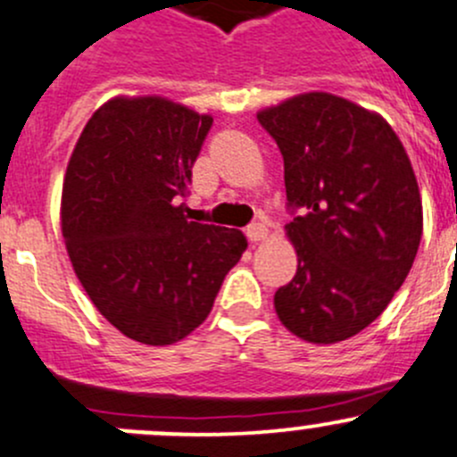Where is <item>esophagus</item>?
Instances as JSON below:
<instances>
[{"label":"esophagus","mask_w":457,"mask_h":457,"mask_svg":"<svg viewBox=\"0 0 457 457\" xmlns=\"http://www.w3.org/2000/svg\"><path fill=\"white\" fill-rule=\"evenodd\" d=\"M245 237L250 238V243H259V241H263V238H268V225L261 223V220H256V223L247 225Z\"/></svg>","instance_id":"1"}]
</instances>
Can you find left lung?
I'll list each match as a JSON object with an SVG mask.
<instances>
[{
    "mask_svg": "<svg viewBox=\"0 0 457 457\" xmlns=\"http://www.w3.org/2000/svg\"><path fill=\"white\" fill-rule=\"evenodd\" d=\"M283 156L296 274L274 295L292 335L337 344L391 303L418 254L422 198L404 145L373 111L312 91L256 113Z\"/></svg>",
    "mask_w": 457,
    "mask_h": 457,
    "instance_id": "1",
    "label": "left lung"
}]
</instances>
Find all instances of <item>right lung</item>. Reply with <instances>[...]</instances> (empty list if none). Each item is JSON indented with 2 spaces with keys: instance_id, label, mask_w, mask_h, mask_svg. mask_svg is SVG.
<instances>
[{
  "instance_id": "add662e5",
  "label": "right lung",
  "mask_w": 457,
  "mask_h": 457,
  "mask_svg": "<svg viewBox=\"0 0 457 457\" xmlns=\"http://www.w3.org/2000/svg\"><path fill=\"white\" fill-rule=\"evenodd\" d=\"M212 116L167 97H113L84 127L62 187V234L79 283L129 339L170 346L201 326L245 252L238 229L187 220Z\"/></svg>"
}]
</instances>
